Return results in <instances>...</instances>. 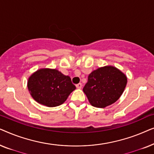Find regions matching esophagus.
I'll use <instances>...</instances> for the list:
<instances>
[{
  "label": "esophagus",
  "mask_w": 154,
  "mask_h": 154,
  "mask_svg": "<svg viewBox=\"0 0 154 154\" xmlns=\"http://www.w3.org/2000/svg\"><path fill=\"white\" fill-rule=\"evenodd\" d=\"M82 83H78L75 85V86H76V88H78V89H81V88H82Z\"/></svg>",
  "instance_id": "obj_1"
}]
</instances>
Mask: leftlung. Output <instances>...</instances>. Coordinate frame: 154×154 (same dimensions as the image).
<instances>
[{"instance_id":"8db88e82","label":"left lung","mask_w":154,"mask_h":154,"mask_svg":"<svg viewBox=\"0 0 154 154\" xmlns=\"http://www.w3.org/2000/svg\"><path fill=\"white\" fill-rule=\"evenodd\" d=\"M127 78L113 66L99 68L88 75L83 92L92 106L104 108L119 100L125 90Z\"/></svg>"}]
</instances>
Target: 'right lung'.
<instances>
[{"label":"right lung","mask_w":154,"mask_h":154,"mask_svg":"<svg viewBox=\"0 0 154 154\" xmlns=\"http://www.w3.org/2000/svg\"><path fill=\"white\" fill-rule=\"evenodd\" d=\"M28 88L37 102L54 107L63 104L75 86L70 77L56 69H42L29 78Z\"/></svg>","instance_id":"obj_1"}]
</instances>
